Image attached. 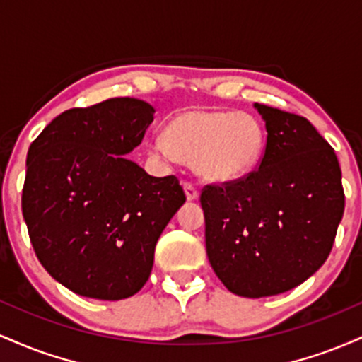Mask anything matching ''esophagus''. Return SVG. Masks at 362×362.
I'll return each mask as SVG.
<instances>
[{
	"instance_id": "esophagus-1",
	"label": "esophagus",
	"mask_w": 362,
	"mask_h": 362,
	"mask_svg": "<svg viewBox=\"0 0 362 362\" xmlns=\"http://www.w3.org/2000/svg\"><path fill=\"white\" fill-rule=\"evenodd\" d=\"M184 189H185L187 199H189V201H194V199H197L199 190H197V185H195L192 180H185L184 182Z\"/></svg>"
}]
</instances>
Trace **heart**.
Listing matches in <instances>:
<instances>
[{"instance_id":"obj_1","label":"heart","mask_w":362,"mask_h":362,"mask_svg":"<svg viewBox=\"0 0 362 362\" xmlns=\"http://www.w3.org/2000/svg\"><path fill=\"white\" fill-rule=\"evenodd\" d=\"M267 134L253 114L233 110H185L151 143L158 156H177L207 180L230 182L259 167Z\"/></svg>"}]
</instances>
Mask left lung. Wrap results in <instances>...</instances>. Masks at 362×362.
<instances>
[{"label":"left lung","mask_w":362,"mask_h":362,"mask_svg":"<svg viewBox=\"0 0 362 362\" xmlns=\"http://www.w3.org/2000/svg\"><path fill=\"white\" fill-rule=\"evenodd\" d=\"M255 109L267 129L259 167L201 190L207 259L245 298L286 293L313 276L346 206L337 155L310 120L264 103Z\"/></svg>","instance_id":"left-lung-1"}]
</instances>
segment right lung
Instances as JSON below:
<instances>
[{
    "instance_id": "obj_1",
    "label": "right lung",
    "mask_w": 362,
    "mask_h": 362,
    "mask_svg": "<svg viewBox=\"0 0 362 362\" xmlns=\"http://www.w3.org/2000/svg\"><path fill=\"white\" fill-rule=\"evenodd\" d=\"M138 98H109L57 115L27 155L22 213L37 259L80 296L117 301L146 284L155 247L185 202L175 175L127 160L153 122Z\"/></svg>"
}]
</instances>
